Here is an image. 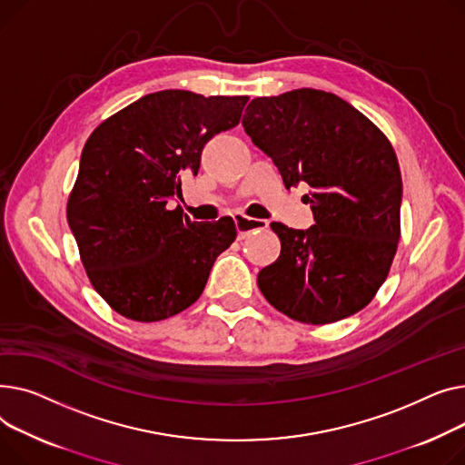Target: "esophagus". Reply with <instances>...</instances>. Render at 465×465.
Instances as JSON below:
<instances>
[{"label": "esophagus", "instance_id": "obj_1", "mask_svg": "<svg viewBox=\"0 0 465 465\" xmlns=\"http://www.w3.org/2000/svg\"><path fill=\"white\" fill-rule=\"evenodd\" d=\"M234 223H236V229H238V240H245L255 232H261V231L268 229L266 220H253V217H248L243 213L234 215Z\"/></svg>", "mask_w": 465, "mask_h": 465}]
</instances>
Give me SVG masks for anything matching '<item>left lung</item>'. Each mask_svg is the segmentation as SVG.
Returning a JSON list of instances; mask_svg holds the SVG:
<instances>
[{
    "mask_svg": "<svg viewBox=\"0 0 465 465\" xmlns=\"http://www.w3.org/2000/svg\"><path fill=\"white\" fill-rule=\"evenodd\" d=\"M242 125L282 173L310 185L315 225L270 223L282 253L259 289L287 317L326 324L366 308L389 276L400 240L401 174L392 144L341 97L300 88L253 99Z\"/></svg>",
    "mask_w": 465,
    "mask_h": 465,
    "instance_id": "obj_1",
    "label": "left lung"
}]
</instances>
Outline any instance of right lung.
I'll list each match as a JSON object with an SVG mask.
<instances>
[{
  "mask_svg": "<svg viewBox=\"0 0 465 465\" xmlns=\"http://www.w3.org/2000/svg\"><path fill=\"white\" fill-rule=\"evenodd\" d=\"M250 97L163 90L104 120L84 144L67 222L94 289L120 315L153 322L189 308L236 238L232 217L191 222L171 199L197 176L213 134Z\"/></svg>",
  "mask_w": 465,
  "mask_h": 465,
  "instance_id": "add662e5",
  "label": "right lung"
}]
</instances>
